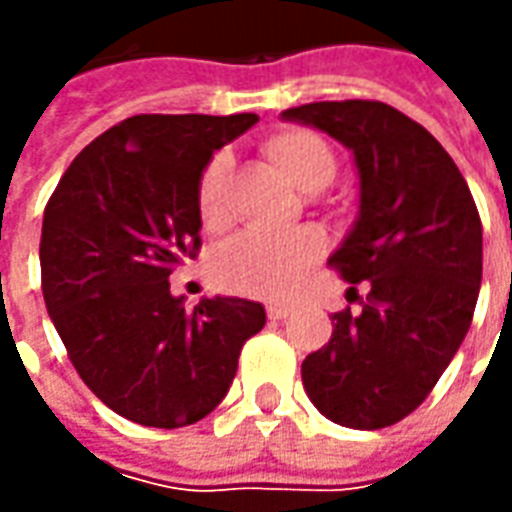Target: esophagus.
Returning a JSON list of instances; mask_svg holds the SVG:
<instances>
[{
  "label": "esophagus",
  "instance_id": "1",
  "mask_svg": "<svg viewBox=\"0 0 512 512\" xmlns=\"http://www.w3.org/2000/svg\"><path fill=\"white\" fill-rule=\"evenodd\" d=\"M266 312L271 321H285L290 312H293V307H290V304H277V301H274V304H268Z\"/></svg>",
  "mask_w": 512,
  "mask_h": 512
}]
</instances>
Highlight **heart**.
I'll return each instance as SVG.
<instances>
[{
	"mask_svg": "<svg viewBox=\"0 0 512 512\" xmlns=\"http://www.w3.org/2000/svg\"><path fill=\"white\" fill-rule=\"evenodd\" d=\"M263 153L279 175L296 189L321 191L337 175V158L321 136L307 128H285L263 142ZM233 161L227 153L208 158L197 178V216L208 233L227 224V180ZM323 255L321 235L312 230H290L282 235L241 233L213 260V277L230 293L257 299H285L299 288Z\"/></svg>",
	"mask_w": 512,
	"mask_h": 512,
	"instance_id": "1",
	"label": "heart"
}]
</instances>
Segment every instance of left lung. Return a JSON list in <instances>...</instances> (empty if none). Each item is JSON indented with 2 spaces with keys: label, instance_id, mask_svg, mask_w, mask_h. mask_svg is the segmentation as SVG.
Segmentation results:
<instances>
[{
  "label": "left lung",
  "instance_id": "8db88e82",
  "mask_svg": "<svg viewBox=\"0 0 512 512\" xmlns=\"http://www.w3.org/2000/svg\"><path fill=\"white\" fill-rule=\"evenodd\" d=\"M282 117L351 147L362 186L354 230L329 257L359 310L334 312L332 340L304 359L301 381L337 425L389 428L430 395L472 326L480 213L450 153L395 106L318 101Z\"/></svg>",
  "mask_w": 512,
  "mask_h": 512
}]
</instances>
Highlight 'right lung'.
<instances>
[{
    "mask_svg": "<svg viewBox=\"0 0 512 512\" xmlns=\"http://www.w3.org/2000/svg\"><path fill=\"white\" fill-rule=\"evenodd\" d=\"M257 115H134L93 139L43 211L40 285L82 381L120 417L183 428L222 403L263 304L169 293L200 252L197 178Z\"/></svg>",
    "mask_w": 512,
    "mask_h": 512,
    "instance_id": "add662e5",
    "label": "right lung"
}]
</instances>
